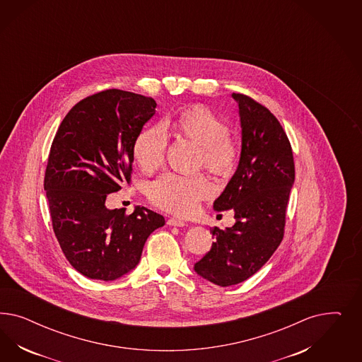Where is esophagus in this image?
Masks as SVG:
<instances>
[{
    "label": "esophagus",
    "mask_w": 362,
    "mask_h": 362,
    "mask_svg": "<svg viewBox=\"0 0 362 362\" xmlns=\"http://www.w3.org/2000/svg\"><path fill=\"white\" fill-rule=\"evenodd\" d=\"M167 224L173 226V227H185L186 226V223L183 220L175 219V218H170L167 220Z\"/></svg>",
    "instance_id": "obj_1"
}]
</instances>
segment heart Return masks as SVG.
Listing matches in <instances>:
<instances>
[{
	"label": "heart",
	"mask_w": 362,
	"mask_h": 362,
	"mask_svg": "<svg viewBox=\"0 0 362 362\" xmlns=\"http://www.w3.org/2000/svg\"><path fill=\"white\" fill-rule=\"evenodd\" d=\"M170 130L199 146L197 167L214 175L227 176L238 165L240 150L230 135L228 123L204 105L179 110L168 121ZM167 138L162 127L147 126L132 143V156L144 173H153L165 160ZM212 185L203 174H165L153 182L147 197L156 207L179 216L192 215L197 204L211 197Z\"/></svg>",
	"instance_id": "obj_1"
}]
</instances>
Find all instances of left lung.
Instances as JSON below:
<instances>
[{
  "label": "left lung",
  "mask_w": 362,
  "mask_h": 362,
  "mask_svg": "<svg viewBox=\"0 0 362 362\" xmlns=\"http://www.w3.org/2000/svg\"><path fill=\"white\" fill-rule=\"evenodd\" d=\"M239 105L240 160L215 203L232 209L230 228H212L215 241L195 272L220 286L239 284L269 260L284 238L285 214L295 182L289 139L274 114L255 99L232 94Z\"/></svg>",
  "instance_id": "obj_1"
}]
</instances>
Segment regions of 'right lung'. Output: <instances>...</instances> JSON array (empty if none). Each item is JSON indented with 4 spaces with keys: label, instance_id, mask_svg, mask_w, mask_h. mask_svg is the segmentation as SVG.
<instances>
[{
    "label": "right lung",
    "instance_id": "1",
    "mask_svg": "<svg viewBox=\"0 0 362 362\" xmlns=\"http://www.w3.org/2000/svg\"><path fill=\"white\" fill-rule=\"evenodd\" d=\"M153 98L109 88L79 100L58 127L44 187L55 238L79 274L111 281L139 263L165 218L151 209H109L106 197L132 182V143L155 114Z\"/></svg>",
    "mask_w": 362,
    "mask_h": 362
}]
</instances>
